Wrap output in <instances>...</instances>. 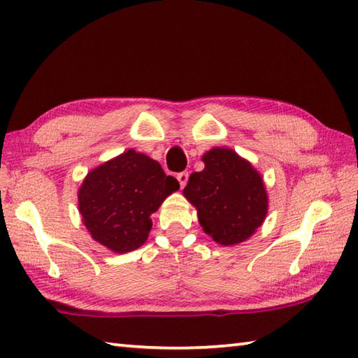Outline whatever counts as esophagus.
Listing matches in <instances>:
<instances>
[{"label": "esophagus", "mask_w": 358, "mask_h": 358, "mask_svg": "<svg viewBox=\"0 0 358 358\" xmlns=\"http://www.w3.org/2000/svg\"><path fill=\"white\" fill-rule=\"evenodd\" d=\"M187 178H189V173H187V172H180V173L177 175V180H178V183H180L181 187L186 186Z\"/></svg>", "instance_id": "esophagus-1"}]
</instances>
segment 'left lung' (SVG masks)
I'll use <instances>...</instances> for the list:
<instances>
[{
  "label": "left lung",
  "mask_w": 358,
  "mask_h": 358,
  "mask_svg": "<svg viewBox=\"0 0 358 358\" xmlns=\"http://www.w3.org/2000/svg\"><path fill=\"white\" fill-rule=\"evenodd\" d=\"M201 159L204 169L191 173L183 195L212 240L223 246L238 245L252 237L268 215L263 177L229 148H212Z\"/></svg>",
  "instance_id": "1"
}]
</instances>
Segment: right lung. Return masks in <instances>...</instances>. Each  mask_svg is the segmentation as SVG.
<instances>
[{
	"label": "right lung",
	"instance_id": "add662e5",
	"mask_svg": "<svg viewBox=\"0 0 358 358\" xmlns=\"http://www.w3.org/2000/svg\"><path fill=\"white\" fill-rule=\"evenodd\" d=\"M177 178L158 162L129 149L90 171L78 189V210L87 232L112 252L126 254L148 240L152 218L177 192Z\"/></svg>",
	"mask_w": 358,
	"mask_h": 358
}]
</instances>
